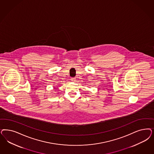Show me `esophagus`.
<instances>
[{"label": "esophagus", "mask_w": 154, "mask_h": 154, "mask_svg": "<svg viewBox=\"0 0 154 154\" xmlns=\"http://www.w3.org/2000/svg\"><path fill=\"white\" fill-rule=\"evenodd\" d=\"M71 80V81H72V82H75V80H76V78H72Z\"/></svg>", "instance_id": "esophagus-1"}]
</instances>
